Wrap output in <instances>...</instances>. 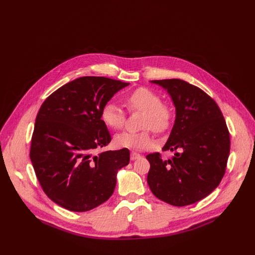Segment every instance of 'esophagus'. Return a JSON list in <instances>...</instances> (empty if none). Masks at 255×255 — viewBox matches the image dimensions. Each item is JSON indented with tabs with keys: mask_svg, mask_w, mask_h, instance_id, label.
I'll use <instances>...</instances> for the list:
<instances>
[{
	"mask_svg": "<svg viewBox=\"0 0 255 255\" xmlns=\"http://www.w3.org/2000/svg\"><path fill=\"white\" fill-rule=\"evenodd\" d=\"M139 157H140V154L137 153V152H131V154H130L131 160H135V159H137V158H139Z\"/></svg>",
	"mask_w": 255,
	"mask_h": 255,
	"instance_id": "34e87169",
	"label": "esophagus"
}]
</instances>
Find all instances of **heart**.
Listing matches in <instances>:
<instances>
[{"mask_svg": "<svg viewBox=\"0 0 255 255\" xmlns=\"http://www.w3.org/2000/svg\"><path fill=\"white\" fill-rule=\"evenodd\" d=\"M124 103L130 112H143L142 127L150 128L155 132L166 131L172 121L170 107L161 102L160 96L148 89L140 87L125 95ZM102 121L112 129L118 130L124 126L126 114L122 109L112 102L106 103L101 111ZM114 143L119 148L144 150L152 147L154 140L148 130L142 132H122L114 138Z\"/></svg>", "mask_w": 255, "mask_h": 255, "instance_id": "obj_1", "label": "heart"}]
</instances>
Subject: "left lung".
Returning <instances> with one entry per match:
<instances>
[{
  "label": "left lung",
  "instance_id": "obj_1",
  "mask_svg": "<svg viewBox=\"0 0 255 255\" xmlns=\"http://www.w3.org/2000/svg\"><path fill=\"white\" fill-rule=\"evenodd\" d=\"M167 91L175 120L162 150L171 159L150 153L147 183L159 200L176 207L210 195L224 176L230 152L229 131L220 108L204 91L178 79L151 81Z\"/></svg>",
  "mask_w": 255,
  "mask_h": 255
}]
</instances>
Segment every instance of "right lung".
<instances>
[{
	"mask_svg": "<svg viewBox=\"0 0 255 255\" xmlns=\"http://www.w3.org/2000/svg\"><path fill=\"white\" fill-rule=\"evenodd\" d=\"M129 83L83 77L52 93L36 116L30 159L47 197L72 212L90 211L112 196L127 148L95 154L111 141L103 106Z\"/></svg>",
	"mask_w": 255,
	"mask_h": 255,
	"instance_id": "obj_1",
	"label": "right lung"
}]
</instances>
